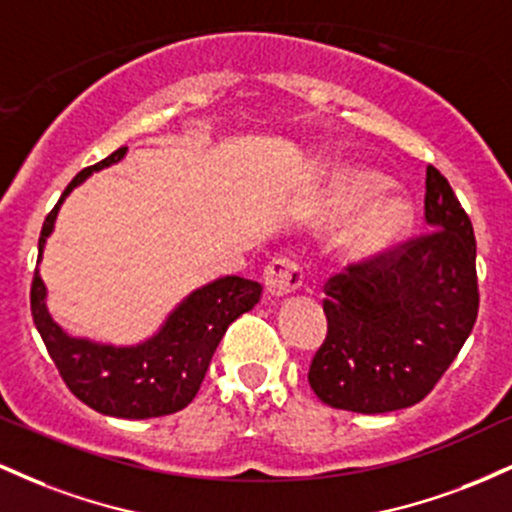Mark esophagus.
Returning <instances> with one entry per match:
<instances>
[{"label":"esophagus","instance_id":"esophagus-1","mask_svg":"<svg viewBox=\"0 0 512 512\" xmlns=\"http://www.w3.org/2000/svg\"><path fill=\"white\" fill-rule=\"evenodd\" d=\"M303 272L296 262L289 257H276L264 269V289L269 296H289L296 289H301Z\"/></svg>","mask_w":512,"mask_h":512}]
</instances>
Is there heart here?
<instances>
[{
  "mask_svg": "<svg viewBox=\"0 0 512 512\" xmlns=\"http://www.w3.org/2000/svg\"><path fill=\"white\" fill-rule=\"evenodd\" d=\"M387 180L375 170L356 168L339 175L332 187V214L349 219L342 236V250L349 260H380L407 238L414 223V207L399 192L380 191Z\"/></svg>",
  "mask_w": 512,
  "mask_h": 512,
  "instance_id": "b5f03b06",
  "label": "heart"
}]
</instances>
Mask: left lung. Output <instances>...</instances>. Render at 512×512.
<instances>
[{
  "label": "left lung",
  "instance_id": "8db88e82",
  "mask_svg": "<svg viewBox=\"0 0 512 512\" xmlns=\"http://www.w3.org/2000/svg\"><path fill=\"white\" fill-rule=\"evenodd\" d=\"M426 228L392 260L349 267L327 286V339L308 380L330 407L356 414L414 407L467 342L479 310L477 243L433 166Z\"/></svg>",
  "mask_w": 512,
  "mask_h": 512
}]
</instances>
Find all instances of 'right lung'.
Segmentation results:
<instances>
[{
	"label": "right lung",
	"instance_id": "add662e5",
	"mask_svg": "<svg viewBox=\"0 0 512 512\" xmlns=\"http://www.w3.org/2000/svg\"><path fill=\"white\" fill-rule=\"evenodd\" d=\"M127 149H117L105 161L84 168L69 182L57 207L43 223L38 240V264L55 231L62 202L86 178L122 161ZM262 286L243 276H221L192 293L166 315L151 337L134 344H113L91 337H74L48 308V286L35 269L31 289L33 322L43 337L57 370L81 402L117 419H154L185 409L197 395L211 356L228 325L260 303Z\"/></svg>",
	"mask_w": 512,
	"mask_h": 512
}]
</instances>
